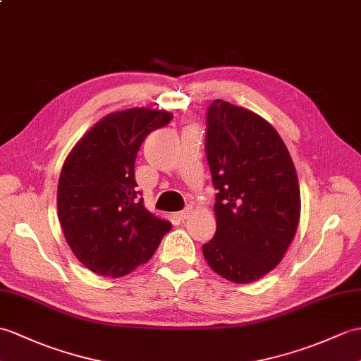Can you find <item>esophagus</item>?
<instances>
[{"instance_id":"34e87169","label":"esophagus","mask_w":361,"mask_h":361,"mask_svg":"<svg viewBox=\"0 0 361 361\" xmlns=\"http://www.w3.org/2000/svg\"><path fill=\"white\" fill-rule=\"evenodd\" d=\"M190 214H192V207H186V209H184V211H181V212H178L177 214V219L178 220H181V221H184V220H188L189 219V216H190Z\"/></svg>"}]
</instances>
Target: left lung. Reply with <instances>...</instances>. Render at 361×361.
<instances>
[{
  "mask_svg": "<svg viewBox=\"0 0 361 361\" xmlns=\"http://www.w3.org/2000/svg\"><path fill=\"white\" fill-rule=\"evenodd\" d=\"M206 157L212 173L216 232L203 245L207 264L245 284L281 262L300 220L294 163L262 116L215 99L206 114Z\"/></svg>",
  "mask_w": 361,
  "mask_h": 361,
  "instance_id": "obj_1",
  "label": "left lung"
}]
</instances>
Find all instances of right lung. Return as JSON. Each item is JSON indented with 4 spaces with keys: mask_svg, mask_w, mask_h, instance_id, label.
<instances>
[{
    "mask_svg": "<svg viewBox=\"0 0 361 361\" xmlns=\"http://www.w3.org/2000/svg\"><path fill=\"white\" fill-rule=\"evenodd\" d=\"M173 118L133 107L98 121L63 164L56 206L64 238L87 269L123 276L152 258L172 224L150 214L137 190L135 158L142 141Z\"/></svg>",
    "mask_w": 361,
    "mask_h": 361,
    "instance_id": "right-lung-1",
    "label": "right lung"
}]
</instances>
